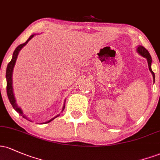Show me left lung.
Wrapping results in <instances>:
<instances>
[{
    "label": "left lung",
    "instance_id": "1",
    "mask_svg": "<svg viewBox=\"0 0 160 160\" xmlns=\"http://www.w3.org/2000/svg\"><path fill=\"white\" fill-rule=\"evenodd\" d=\"M138 52L140 54V55H142L143 57H144V58H147V62H148L149 70H150V71L151 72V73L152 74V77H153V80H154V81H155V74H154L153 71H152V69H151L152 58H151V56H150V53H149V52L144 48V47L140 46H140L138 48Z\"/></svg>",
    "mask_w": 160,
    "mask_h": 160
}]
</instances>
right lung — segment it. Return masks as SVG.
<instances>
[{
	"label": "right lung",
	"mask_w": 160,
	"mask_h": 160,
	"mask_svg": "<svg viewBox=\"0 0 160 160\" xmlns=\"http://www.w3.org/2000/svg\"><path fill=\"white\" fill-rule=\"evenodd\" d=\"M34 36V35H32V36L28 38L27 41L26 42H24L23 44H21V45H18V46L17 47V48L15 49L14 52H13V58H12L11 61L9 62L8 65V68H7V71H6V78H7V93H8V99L10 100V102L11 103L12 106H13V108H14V109L18 112L19 114L21 115V116H22L23 118H26V117L25 115H23V113H22V111L21 110L20 108H19L18 106H17V103H16V100H15V98H14V96H13V87H12V73H13V67L15 65V63H16V60H17V55H18L19 52H20V51L21 50V48H22L23 46H25L26 44L28 43V42L29 41V40L31 39ZM64 107H65V105L64 106V108H63V110L64 109ZM58 116H56L55 118H57ZM55 118H52V120H49L48 122H45V123H49L50 122H52V120H54Z\"/></svg>",
	"instance_id": "add662e5"
}]
</instances>
